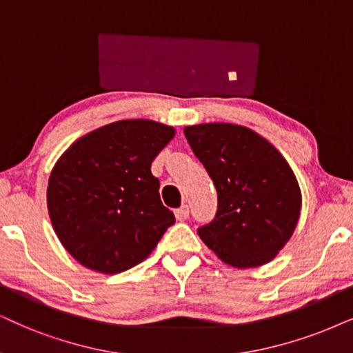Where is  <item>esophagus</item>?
<instances>
[{"label": "esophagus", "mask_w": 353, "mask_h": 353, "mask_svg": "<svg viewBox=\"0 0 353 353\" xmlns=\"http://www.w3.org/2000/svg\"><path fill=\"white\" fill-rule=\"evenodd\" d=\"M174 215H176L179 221L187 220V218H189V207H187V205H182L181 208H177L176 212H174Z\"/></svg>", "instance_id": "esophagus-1"}]
</instances>
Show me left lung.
I'll return each instance as SVG.
<instances>
[{"label": "left lung", "mask_w": 353, "mask_h": 353, "mask_svg": "<svg viewBox=\"0 0 353 353\" xmlns=\"http://www.w3.org/2000/svg\"><path fill=\"white\" fill-rule=\"evenodd\" d=\"M218 194L212 223L200 239L236 269L261 267L292 238L301 212V190L287 159L251 128L200 123L184 128Z\"/></svg>", "instance_id": "8db88e82"}]
</instances>
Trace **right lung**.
<instances>
[{
	"label": "right lung",
	"instance_id": "obj_1",
	"mask_svg": "<svg viewBox=\"0 0 353 353\" xmlns=\"http://www.w3.org/2000/svg\"><path fill=\"white\" fill-rule=\"evenodd\" d=\"M174 135L154 120H119L78 138L58 158L47 187L48 215L79 264L101 274L132 269L174 225L151 174Z\"/></svg>",
	"mask_w": 353,
	"mask_h": 353
}]
</instances>
